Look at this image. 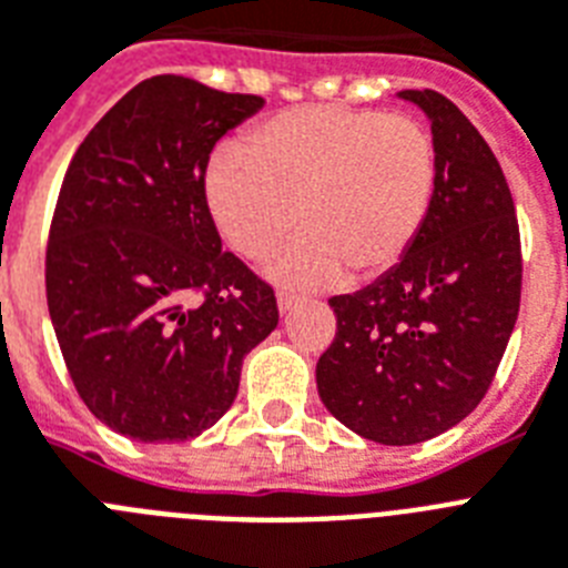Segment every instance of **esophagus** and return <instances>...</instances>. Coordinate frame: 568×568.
<instances>
[{
  "instance_id": "1",
  "label": "esophagus",
  "mask_w": 568,
  "mask_h": 568,
  "mask_svg": "<svg viewBox=\"0 0 568 568\" xmlns=\"http://www.w3.org/2000/svg\"><path fill=\"white\" fill-rule=\"evenodd\" d=\"M298 298H302V295L293 293V290H278V311L290 313L295 304H298Z\"/></svg>"
}]
</instances>
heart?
<instances>
[{
  "label": "heart",
  "instance_id": "obj_1",
  "mask_svg": "<svg viewBox=\"0 0 568 568\" xmlns=\"http://www.w3.org/2000/svg\"><path fill=\"white\" fill-rule=\"evenodd\" d=\"M209 214L237 255L275 264L290 284L374 278L418 243L438 194V144L412 115L295 106L220 150L203 180Z\"/></svg>",
  "mask_w": 568,
  "mask_h": 568
}]
</instances>
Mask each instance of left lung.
<instances>
[{"mask_svg": "<svg viewBox=\"0 0 568 568\" xmlns=\"http://www.w3.org/2000/svg\"><path fill=\"white\" fill-rule=\"evenodd\" d=\"M433 121L438 194L418 243L354 295H334L336 336L318 397L368 442L409 447L464 420L503 363L523 293L508 180L481 133L435 89H403Z\"/></svg>", "mask_w": 568, "mask_h": 568, "instance_id": "left-lung-1", "label": "left lung"}]
</instances>
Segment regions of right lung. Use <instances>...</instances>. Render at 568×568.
I'll list each match as a JSON object with an SVG mask.
<instances>
[{
  "mask_svg": "<svg viewBox=\"0 0 568 568\" xmlns=\"http://www.w3.org/2000/svg\"><path fill=\"white\" fill-rule=\"evenodd\" d=\"M264 106L182 74L133 87L74 150L45 246V298L87 409L133 442L217 424L275 290L223 250L203 194L220 135Z\"/></svg>",
  "mask_w": 568,
  "mask_h": 568,
  "instance_id": "obj_1",
  "label": "right lung"
}]
</instances>
